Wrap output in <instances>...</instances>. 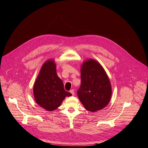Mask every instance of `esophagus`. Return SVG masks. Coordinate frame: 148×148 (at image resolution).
Wrapping results in <instances>:
<instances>
[{
  "label": "esophagus",
  "instance_id": "esophagus-1",
  "mask_svg": "<svg viewBox=\"0 0 148 148\" xmlns=\"http://www.w3.org/2000/svg\"><path fill=\"white\" fill-rule=\"evenodd\" d=\"M70 93H71V94L73 95H74V89H71V90H70Z\"/></svg>",
  "mask_w": 148,
  "mask_h": 148
}]
</instances>
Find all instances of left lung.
Listing matches in <instances>:
<instances>
[{"instance_id": "8db88e82", "label": "left lung", "mask_w": 148, "mask_h": 148, "mask_svg": "<svg viewBox=\"0 0 148 148\" xmlns=\"http://www.w3.org/2000/svg\"><path fill=\"white\" fill-rule=\"evenodd\" d=\"M81 85L77 95L86 110L94 112L110 102L112 87L105 70L94 59H88L81 67Z\"/></svg>"}]
</instances>
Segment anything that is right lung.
Returning <instances> with one entry per match:
<instances>
[{
  "mask_svg": "<svg viewBox=\"0 0 148 148\" xmlns=\"http://www.w3.org/2000/svg\"><path fill=\"white\" fill-rule=\"evenodd\" d=\"M34 95L36 103L47 111L56 109L66 97L72 95L64 89L63 82L57 75L53 59L42 65L34 83Z\"/></svg>",
  "mask_w": 148,
  "mask_h": 148,
  "instance_id": "add662e5",
  "label": "right lung"
}]
</instances>
